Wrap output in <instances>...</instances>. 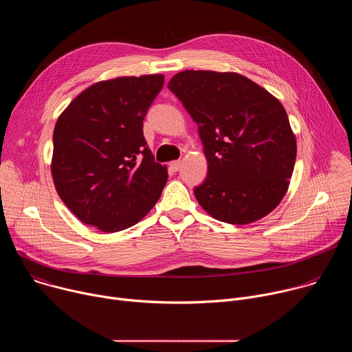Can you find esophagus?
Returning a JSON list of instances; mask_svg holds the SVG:
<instances>
[{
    "label": "esophagus",
    "instance_id": "obj_1",
    "mask_svg": "<svg viewBox=\"0 0 352 352\" xmlns=\"http://www.w3.org/2000/svg\"><path fill=\"white\" fill-rule=\"evenodd\" d=\"M181 166H182V163L181 162H173L171 164H170V168L173 170V171H179L181 170Z\"/></svg>",
    "mask_w": 352,
    "mask_h": 352
}]
</instances>
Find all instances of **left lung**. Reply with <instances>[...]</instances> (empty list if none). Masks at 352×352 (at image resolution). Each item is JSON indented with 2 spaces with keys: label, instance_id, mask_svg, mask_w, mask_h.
Instances as JSON below:
<instances>
[{
  "label": "left lung",
  "instance_id": "8db88e82",
  "mask_svg": "<svg viewBox=\"0 0 352 352\" xmlns=\"http://www.w3.org/2000/svg\"><path fill=\"white\" fill-rule=\"evenodd\" d=\"M168 89L199 126L208 177L195 188L213 219L243 226L283 200L296 157L288 116L272 93L236 72L182 71Z\"/></svg>",
  "mask_w": 352,
  "mask_h": 352
}]
</instances>
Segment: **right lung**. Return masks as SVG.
Segmentation results:
<instances>
[{
  "label": "right lung",
  "mask_w": 352,
  "mask_h": 352,
  "mask_svg": "<svg viewBox=\"0 0 352 352\" xmlns=\"http://www.w3.org/2000/svg\"><path fill=\"white\" fill-rule=\"evenodd\" d=\"M164 75L93 83L57 120L52 175L65 206L85 224L117 232L153 209L167 182L143 138L148 106Z\"/></svg>",
  "instance_id": "right-lung-1"
}]
</instances>
